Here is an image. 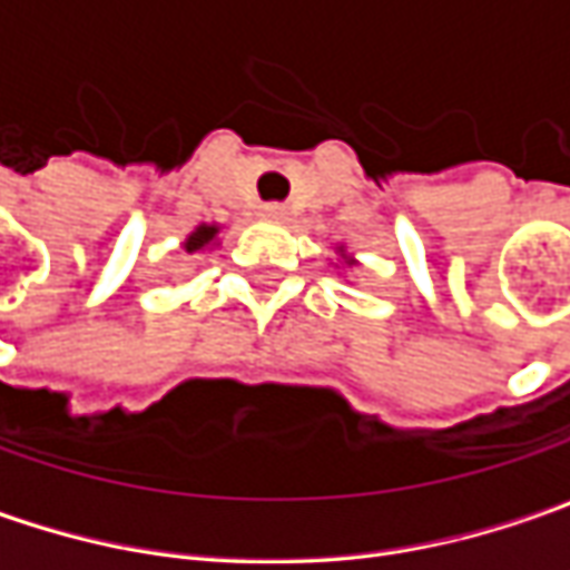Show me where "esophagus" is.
Wrapping results in <instances>:
<instances>
[{
  "instance_id": "obj_1",
  "label": "esophagus",
  "mask_w": 570,
  "mask_h": 570,
  "mask_svg": "<svg viewBox=\"0 0 570 570\" xmlns=\"http://www.w3.org/2000/svg\"><path fill=\"white\" fill-rule=\"evenodd\" d=\"M288 215V208L282 206V203H266L263 206V218H269V222H282Z\"/></svg>"
}]
</instances>
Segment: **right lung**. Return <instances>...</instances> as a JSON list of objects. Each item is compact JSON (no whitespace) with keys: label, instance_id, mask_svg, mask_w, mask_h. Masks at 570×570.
Returning a JSON list of instances; mask_svg holds the SVG:
<instances>
[{"label":"right lung","instance_id":"1","mask_svg":"<svg viewBox=\"0 0 570 570\" xmlns=\"http://www.w3.org/2000/svg\"><path fill=\"white\" fill-rule=\"evenodd\" d=\"M215 230H218V228H212V225H203V228L193 230V234H189V240H187V244H184V247H187V253L203 250V247H206L208 240L215 237Z\"/></svg>","mask_w":570,"mask_h":570}]
</instances>
